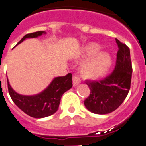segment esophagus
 Wrapping results in <instances>:
<instances>
[{
    "mask_svg": "<svg viewBox=\"0 0 146 146\" xmlns=\"http://www.w3.org/2000/svg\"><path fill=\"white\" fill-rule=\"evenodd\" d=\"M80 82H81V80L79 76L76 75V74H74V75L73 76V86H76V85H78Z\"/></svg>",
    "mask_w": 146,
    "mask_h": 146,
    "instance_id": "34e87169",
    "label": "esophagus"
}]
</instances>
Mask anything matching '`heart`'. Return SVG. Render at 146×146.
<instances>
[{"instance_id": "heart-1", "label": "heart", "mask_w": 146, "mask_h": 146, "mask_svg": "<svg viewBox=\"0 0 146 146\" xmlns=\"http://www.w3.org/2000/svg\"><path fill=\"white\" fill-rule=\"evenodd\" d=\"M100 50V46L95 44H91L85 46L84 55L85 57H92L84 66V73L89 78L95 79L105 73L111 65V58L105 52L96 54ZM97 55H96V54Z\"/></svg>"}]
</instances>
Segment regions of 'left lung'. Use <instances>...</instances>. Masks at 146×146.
<instances>
[{
    "label": "left lung",
    "instance_id": "8db88e82",
    "mask_svg": "<svg viewBox=\"0 0 146 146\" xmlns=\"http://www.w3.org/2000/svg\"><path fill=\"white\" fill-rule=\"evenodd\" d=\"M119 50L114 70L101 80H86L90 95L84 104L88 111L106 114L118 108L128 96L131 88L132 64L129 47L116 38Z\"/></svg>",
    "mask_w": 146,
    "mask_h": 146
}]
</instances>
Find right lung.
I'll return each instance as SVG.
<instances>
[{"mask_svg":"<svg viewBox=\"0 0 146 146\" xmlns=\"http://www.w3.org/2000/svg\"><path fill=\"white\" fill-rule=\"evenodd\" d=\"M43 33H45V32L38 31L27 34L18 44L27 38H37ZM7 85L11 99L22 111L29 117L37 119L44 118L51 116L58 111L63 94L73 86L72 74L68 73L64 76L56 77L44 90L33 96L18 94L10 86L8 79Z\"/></svg>","mask_w":146,"mask_h":146,"instance_id":"add662e5","label":"right lung"}]
</instances>
